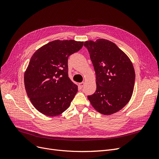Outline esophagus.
Instances as JSON below:
<instances>
[{"label":"esophagus","instance_id":"1","mask_svg":"<svg viewBox=\"0 0 159 159\" xmlns=\"http://www.w3.org/2000/svg\"><path fill=\"white\" fill-rule=\"evenodd\" d=\"M84 85H85V83H84V82L80 83V84H79V89H81L83 87H84Z\"/></svg>","mask_w":159,"mask_h":159}]
</instances>
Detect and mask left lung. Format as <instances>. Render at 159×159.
Segmentation results:
<instances>
[{
    "label": "left lung",
    "mask_w": 159,
    "mask_h": 159,
    "mask_svg": "<svg viewBox=\"0 0 159 159\" xmlns=\"http://www.w3.org/2000/svg\"><path fill=\"white\" fill-rule=\"evenodd\" d=\"M84 46L90 54L96 80V91L88 99L101 114H113L131 99L135 81L133 65L125 53L109 40L87 41Z\"/></svg>",
    "instance_id": "left-lung-1"
}]
</instances>
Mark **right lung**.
Returning a JSON list of instances; mask_svg holds the SVG:
<instances>
[{"label": "right lung", "mask_w": 159, "mask_h": 159, "mask_svg": "<svg viewBox=\"0 0 159 159\" xmlns=\"http://www.w3.org/2000/svg\"><path fill=\"white\" fill-rule=\"evenodd\" d=\"M84 42L55 40L37 50L25 73V86L34 107L49 116L69 107L78 86L68 74V58L79 51Z\"/></svg>", "instance_id": "obj_1"}]
</instances>
